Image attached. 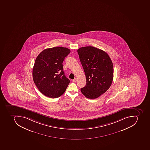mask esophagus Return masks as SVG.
<instances>
[{"label": "esophagus", "instance_id": "34e87169", "mask_svg": "<svg viewBox=\"0 0 150 150\" xmlns=\"http://www.w3.org/2000/svg\"><path fill=\"white\" fill-rule=\"evenodd\" d=\"M77 78H75L74 79H73L72 80V82H77Z\"/></svg>", "mask_w": 150, "mask_h": 150}]
</instances>
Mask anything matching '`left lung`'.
Here are the masks:
<instances>
[{
  "label": "left lung",
  "instance_id": "8db88e82",
  "mask_svg": "<svg viewBox=\"0 0 150 150\" xmlns=\"http://www.w3.org/2000/svg\"><path fill=\"white\" fill-rule=\"evenodd\" d=\"M79 59L86 74V83L81 88L87 98L95 99L106 92L113 79V65L106 52L93 46L78 50Z\"/></svg>",
  "mask_w": 150,
  "mask_h": 150
}]
</instances>
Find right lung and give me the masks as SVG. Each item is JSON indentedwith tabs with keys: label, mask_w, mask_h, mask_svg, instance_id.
Segmentation results:
<instances>
[{
	"label": "right lung",
	"mask_w": 150,
	"mask_h": 150,
	"mask_svg": "<svg viewBox=\"0 0 150 150\" xmlns=\"http://www.w3.org/2000/svg\"><path fill=\"white\" fill-rule=\"evenodd\" d=\"M70 52L67 48L55 47L45 49L36 58L33 79L38 89L46 97H59L70 83L64 75L62 63Z\"/></svg>",
	"instance_id": "1"
}]
</instances>
